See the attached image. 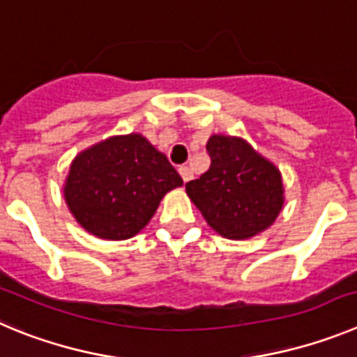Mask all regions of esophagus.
Returning <instances> with one entry per match:
<instances>
[{"label": "esophagus", "mask_w": 357, "mask_h": 357, "mask_svg": "<svg viewBox=\"0 0 357 357\" xmlns=\"http://www.w3.org/2000/svg\"><path fill=\"white\" fill-rule=\"evenodd\" d=\"M178 171H179V174H181L183 181H185V183L190 181V179H192V171H190V169H188V167L181 165V167H179V169H178Z\"/></svg>", "instance_id": "esophagus-1"}]
</instances>
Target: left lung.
<instances>
[{"instance_id":"1","label":"left lung","mask_w":357,"mask_h":357,"mask_svg":"<svg viewBox=\"0 0 357 357\" xmlns=\"http://www.w3.org/2000/svg\"><path fill=\"white\" fill-rule=\"evenodd\" d=\"M210 169L186 183L202 217L231 240L250 238L275 220L282 208L279 171L245 140L213 135L206 144Z\"/></svg>"}]
</instances>
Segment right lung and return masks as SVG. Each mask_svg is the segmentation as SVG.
<instances>
[{"mask_svg": "<svg viewBox=\"0 0 357 357\" xmlns=\"http://www.w3.org/2000/svg\"><path fill=\"white\" fill-rule=\"evenodd\" d=\"M181 176L142 135L114 137L70 165L66 201L86 231L107 240H126L151 220Z\"/></svg>", "mask_w": 357, "mask_h": 357, "instance_id": "add662e5", "label": "right lung"}]
</instances>
